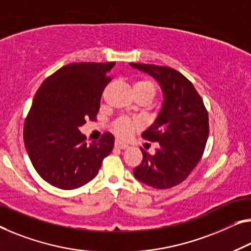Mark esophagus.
<instances>
[{
	"mask_svg": "<svg viewBox=\"0 0 251 251\" xmlns=\"http://www.w3.org/2000/svg\"><path fill=\"white\" fill-rule=\"evenodd\" d=\"M114 147L118 149H126V148H128V145H126V144H123V142L117 140L114 142Z\"/></svg>",
	"mask_w": 251,
	"mask_h": 251,
	"instance_id": "obj_1",
	"label": "esophagus"
}]
</instances>
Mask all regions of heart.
I'll return each instance as SVG.
<instances>
[{
	"label": "heart",
	"instance_id": "heart-1",
	"mask_svg": "<svg viewBox=\"0 0 251 251\" xmlns=\"http://www.w3.org/2000/svg\"><path fill=\"white\" fill-rule=\"evenodd\" d=\"M133 91L137 96L148 95L153 98L157 91L156 83L151 79L141 78L138 79L133 84ZM140 128V122L138 120H132L126 117L118 118L112 122V130L115 136L120 139H128L134 131Z\"/></svg>",
	"mask_w": 251,
	"mask_h": 251
}]
</instances>
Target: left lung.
Instances as JSON below:
<instances>
[{
    "mask_svg": "<svg viewBox=\"0 0 251 251\" xmlns=\"http://www.w3.org/2000/svg\"><path fill=\"white\" fill-rule=\"evenodd\" d=\"M131 66L159 82L164 104L142 138L159 142L155 155L141 149L142 161L133 169L138 180L158 190L174 187L199 164L209 137V113L190 79L171 67L149 64Z\"/></svg>",
    "mask_w": 251,
    "mask_h": 251,
    "instance_id": "obj_1",
    "label": "left lung"
}]
</instances>
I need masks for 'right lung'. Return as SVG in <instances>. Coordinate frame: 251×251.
I'll return each instance as SVG.
<instances>
[{
	"label": "right lung",
	"mask_w": 251,
	"mask_h": 251,
	"mask_svg": "<svg viewBox=\"0 0 251 251\" xmlns=\"http://www.w3.org/2000/svg\"><path fill=\"white\" fill-rule=\"evenodd\" d=\"M115 63H74L63 66L42 82L23 126L30 160L46 182L74 190L98 175L112 151L114 139L104 132L87 144L79 126L95 121L104 88L112 80Z\"/></svg>",
	"instance_id": "right-lung-1"
}]
</instances>
